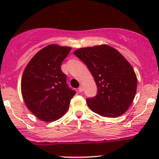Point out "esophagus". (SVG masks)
<instances>
[{
    "label": "esophagus",
    "mask_w": 159,
    "mask_h": 159,
    "mask_svg": "<svg viewBox=\"0 0 159 159\" xmlns=\"http://www.w3.org/2000/svg\"><path fill=\"white\" fill-rule=\"evenodd\" d=\"M83 90H84V87H83V86L81 85L79 88H78V91H79L80 92H82Z\"/></svg>",
    "instance_id": "obj_1"
}]
</instances>
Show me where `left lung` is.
<instances>
[{
  "mask_svg": "<svg viewBox=\"0 0 159 159\" xmlns=\"http://www.w3.org/2000/svg\"><path fill=\"white\" fill-rule=\"evenodd\" d=\"M74 54L89 68L98 87L86 102L101 116L116 118L127 111L137 89V77L129 62L107 44L79 48Z\"/></svg>",
  "mask_w": 159,
  "mask_h": 159,
  "instance_id": "8db88e82",
  "label": "left lung"
}]
</instances>
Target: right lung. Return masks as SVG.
<instances>
[{
    "mask_svg": "<svg viewBox=\"0 0 159 159\" xmlns=\"http://www.w3.org/2000/svg\"><path fill=\"white\" fill-rule=\"evenodd\" d=\"M71 48L49 44L29 61L21 78V94L27 108L40 120L54 121L69 108L75 91L68 88L61 63Z\"/></svg>",
    "mask_w": 159,
    "mask_h": 159,
    "instance_id": "1",
    "label": "right lung"
}]
</instances>
